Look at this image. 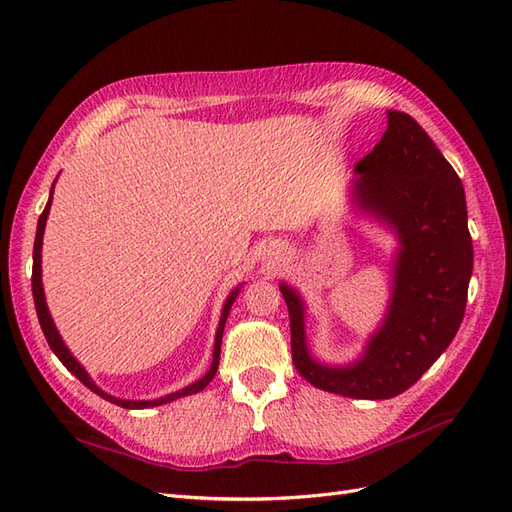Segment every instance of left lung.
<instances>
[{"instance_id":"obj_1","label":"left lung","mask_w":512,"mask_h":512,"mask_svg":"<svg viewBox=\"0 0 512 512\" xmlns=\"http://www.w3.org/2000/svg\"><path fill=\"white\" fill-rule=\"evenodd\" d=\"M356 173V203L389 222L401 241L389 316L363 359L350 367L316 363L305 346L303 303L286 284L280 290L292 363L309 384L354 399H391L440 359L466 314L474 265L466 194L429 134L399 111H389V128Z\"/></svg>"}]
</instances>
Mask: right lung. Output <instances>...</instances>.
I'll list each match as a JSON object with an SVG mask.
<instances>
[{
    "mask_svg": "<svg viewBox=\"0 0 512 512\" xmlns=\"http://www.w3.org/2000/svg\"><path fill=\"white\" fill-rule=\"evenodd\" d=\"M51 198H53V194H51ZM51 198H49V203H46V207H44V211H42V215H40V220H38V230H36V241H34V269H32V292H34V303H36V314H38V320H40V327H42V333H44V337H46V342H49V346H51V350L57 354V359L64 363V367L68 369V371H72V374L79 378L89 391H94V393H98L100 397H104L106 401H111V404H115V406H121V408H130V410H136V408H153V406H162V404H168V401H173V399H179V397H185V395H192V393H198V391H203L205 386L213 380V376H215V371H218V365H220V346H222V333H224V324H226V318H228V312H230V307H232V301H235V297H237V292L239 290H235L228 297V301H226V305H224V312H222V318H220V329H218V335H215V348H213V363H211V369L207 371V374L200 378L198 382H194V384H190V386H185V389H181V391H177V393H170V395H166V397H160V399H153V401H126V399H117V397H111V395H106V393H102L98 386L91 382V378L87 376V371L79 365V361L74 359V356L70 354V350L64 346V342H61V337H59V333H57V329H55V324H53V320H51V314H49V309H46V301H44V290H42V269H40V252H42V235H44V226H46V215H49V209H51Z\"/></svg>",
    "mask_w": 512,
    "mask_h": 512,
    "instance_id": "right-lung-1",
    "label": "right lung"
}]
</instances>
